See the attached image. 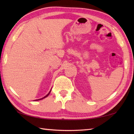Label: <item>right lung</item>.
Segmentation results:
<instances>
[{
	"mask_svg": "<svg viewBox=\"0 0 134 134\" xmlns=\"http://www.w3.org/2000/svg\"><path fill=\"white\" fill-rule=\"evenodd\" d=\"M51 90H50V92H49V93H48V94H47L46 96H45V97H44L43 98H40V99H36V100H35V101H38V100H41V99H43V98H45V97H48V95H49V94H50V93H51Z\"/></svg>",
	"mask_w": 134,
	"mask_h": 134,
	"instance_id": "add662e5",
	"label": "right lung"
}]
</instances>
